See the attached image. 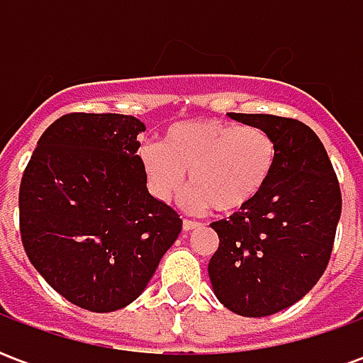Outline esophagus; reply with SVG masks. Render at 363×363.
I'll return each mask as SVG.
<instances>
[{
  "label": "esophagus",
  "mask_w": 363,
  "mask_h": 363,
  "mask_svg": "<svg viewBox=\"0 0 363 363\" xmlns=\"http://www.w3.org/2000/svg\"><path fill=\"white\" fill-rule=\"evenodd\" d=\"M200 228V223L198 221H192V220H182V229L184 231H192V229Z\"/></svg>",
  "instance_id": "1"
}]
</instances>
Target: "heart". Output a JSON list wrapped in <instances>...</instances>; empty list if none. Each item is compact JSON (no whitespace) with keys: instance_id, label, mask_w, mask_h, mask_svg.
Here are the masks:
<instances>
[{"instance_id":"1","label":"heart","mask_w":363,"mask_h":363,"mask_svg":"<svg viewBox=\"0 0 363 363\" xmlns=\"http://www.w3.org/2000/svg\"><path fill=\"white\" fill-rule=\"evenodd\" d=\"M278 147L260 128L228 120H186L165 130L159 147H145L143 171L161 200L179 196L189 173L192 210L237 213L249 208L274 173Z\"/></svg>"}]
</instances>
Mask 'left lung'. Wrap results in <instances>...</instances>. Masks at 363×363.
Masks as SVG:
<instances>
[{
    "label": "left lung",
    "instance_id": "obj_1",
    "mask_svg": "<svg viewBox=\"0 0 363 363\" xmlns=\"http://www.w3.org/2000/svg\"><path fill=\"white\" fill-rule=\"evenodd\" d=\"M229 116L268 132L278 155L259 198L212 223L220 247L208 274L229 311L267 317L299 301L327 270L342 194L327 151L303 122L274 114Z\"/></svg>",
    "mask_w": 363,
    "mask_h": 363
}]
</instances>
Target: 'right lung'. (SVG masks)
<instances>
[{
  "mask_svg": "<svg viewBox=\"0 0 363 363\" xmlns=\"http://www.w3.org/2000/svg\"><path fill=\"white\" fill-rule=\"evenodd\" d=\"M143 126L69 112L46 128L23 173L19 231L44 280L82 309L116 311L142 294L182 220L147 192Z\"/></svg>",
  "mask_w": 363,
  "mask_h": 363,
  "instance_id": "obj_1",
  "label": "right lung"
}]
</instances>
